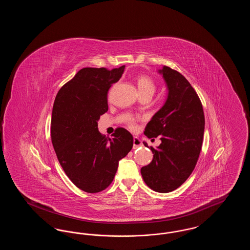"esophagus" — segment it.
Listing matches in <instances>:
<instances>
[{
	"label": "esophagus",
	"instance_id": "obj_1",
	"mask_svg": "<svg viewBox=\"0 0 250 250\" xmlns=\"http://www.w3.org/2000/svg\"><path fill=\"white\" fill-rule=\"evenodd\" d=\"M141 146H143L142 141L138 137H134V139H133V149L136 150Z\"/></svg>",
	"mask_w": 250,
	"mask_h": 250
}]
</instances>
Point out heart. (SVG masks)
<instances>
[{"mask_svg": "<svg viewBox=\"0 0 250 250\" xmlns=\"http://www.w3.org/2000/svg\"><path fill=\"white\" fill-rule=\"evenodd\" d=\"M137 87L139 90L140 95H144V94H154L155 90V85L154 82L152 81L151 78L148 76H140L137 79ZM130 125L134 127V123L133 121H130Z\"/></svg>", "mask_w": 250, "mask_h": 250, "instance_id": "b5f03b06", "label": "heart"}]
</instances>
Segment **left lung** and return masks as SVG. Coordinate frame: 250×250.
<instances>
[{"mask_svg": "<svg viewBox=\"0 0 250 250\" xmlns=\"http://www.w3.org/2000/svg\"><path fill=\"white\" fill-rule=\"evenodd\" d=\"M167 90L166 101L151 121L144 134L160 137L161 143L151 147L152 162L143 167L145 184L153 190H175L190 176L202 149L204 113L202 102L188 81L179 72L163 66L158 69ZM148 147V144L143 142Z\"/></svg>", "mask_w": 250, "mask_h": 250, "instance_id": "obj_1", "label": "left lung"}]
</instances>
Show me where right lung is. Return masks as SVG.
<instances>
[{"mask_svg": "<svg viewBox=\"0 0 250 250\" xmlns=\"http://www.w3.org/2000/svg\"><path fill=\"white\" fill-rule=\"evenodd\" d=\"M125 65L112 70L85 67L60 89L51 114L54 151L67 177L80 189H106L119 161L133 147V136L117 128L112 138L98 130V120L107 112V92L121 79Z\"/></svg>", "mask_w": 250, "mask_h": 250, "instance_id": "1", "label": "right lung"}]
</instances>
